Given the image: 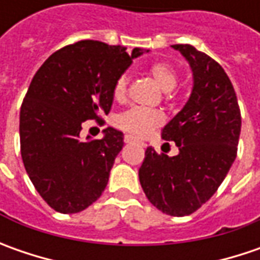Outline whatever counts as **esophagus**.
<instances>
[{
    "mask_svg": "<svg viewBox=\"0 0 260 260\" xmlns=\"http://www.w3.org/2000/svg\"><path fill=\"white\" fill-rule=\"evenodd\" d=\"M124 142H125V143H133V142H136V143H139V145L146 146V143H143L142 140H137L136 137H133V136H130V135L124 136Z\"/></svg>",
    "mask_w": 260,
    "mask_h": 260,
    "instance_id": "34e87169",
    "label": "esophagus"
}]
</instances>
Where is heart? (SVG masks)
Listing matches in <instances>:
<instances>
[{"label":"heart","instance_id":"obj_1","mask_svg":"<svg viewBox=\"0 0 260 260\" xmlns=\"http://www.w3.org/2000/svg\"><path fill=\"white\" fill-rule=\"evenodd\" d=\"M147 72L165 92L174 91L178 85L179 75L174 66L168 62H164V60L153 62L147 68ZM127 89H128V76L123 74L115 79L114 85H113V98L118 103L124 101L127 96ZM164 120H165L164 113L159 110L133 107L117 117V125L123 132L142 137V136L149 135L156 127L162 125Z\"/></svg>","mask_w":260,"mask_h":260}]
</instances>
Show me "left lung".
I'll return each instance as SVG.
<instances>
[{"label":"left lung","instance_id":"left-lung-1","mask_svg":"<svg viewBox=\"0 0 260 260\" xmlns=\"http://www.w3.org/2000/svg\"><path fill=\"white\" fill-rule=\"evenodd\" d=\"M172 47L185 56L194 74L188 103L162 130L179 153L168 156L147 147L139 179L157 210L184 217L205 204L224 181L237 155L242 115L233 84L220 63L194 46Z\"/></svg>","mask_w":260,"mask_h":260}]
</instances>
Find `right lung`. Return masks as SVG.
<instances>
[{"label": "right lung", "mask_w": 260, "mask_h": 260, "mask_svg": "<svg viewBox=\"0 0 260 260\" xmlns=\"http://www.w3.org/2000/svg\"><path fill=\"white\" fill-rule=\"evenodd\" d=\"M143 53L81 40L56 50L33 76L20 110L21 157L37 192L57 213H79L105 189L123 133L108 127L104 139L89 142L79 133L86 120L104 124L115 79Z\"/></svg>", "instance_id": "obj_1"}]
</instances>
